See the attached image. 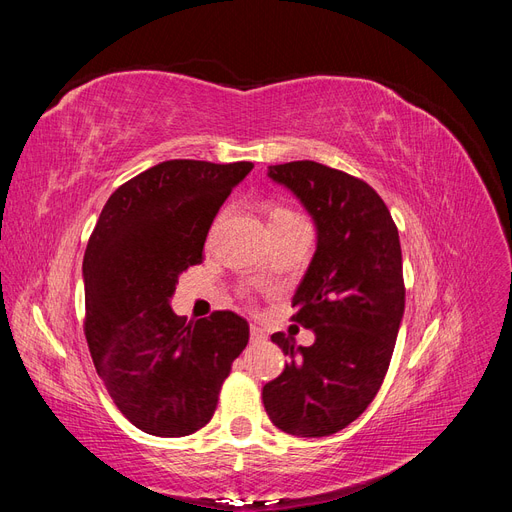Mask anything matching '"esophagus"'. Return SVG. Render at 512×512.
<instances>
[{
    "label": "esophagus",
    "instance_id": "obj_1",
    "mask_svg": "<svg viewBox=\"0 0 512 512\" xmlns=\"http://www.w3.org/2000/svg\"><path fill=\"white\" fill-rule=\"evenodd\" d=\"M267 339V333L262 331L260 327H256V324H252V329H250V342L252 344H260V342H265Z\"/></svg>",
    "mask_w": 512,
    "mask_h": 512
}]
</instances>
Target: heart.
Segmentation results:
<instances>
[{
    "instance_id": "heart-1",
    "label": "heart",
    "mask_w": 512,
    "mask_h": 512,
    "mask_svg": "<svg viewBox=\"0 0 512 512\" xmlns=\"http://www.w3.org/2000/svg\"><path fill=\"white\" fill-rule=\"evenodd\" d=\"M297 218H299V215L294 213V211H290V209H275L271 213L269 222H275V220H297Z\"/></svg>"
}]
</instances>
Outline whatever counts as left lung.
Masks as SVG:
<instances>
[{"label": "left lung", "mask_w": 512, "mask_h": 512, "mask_svg": "<svg viewBox=\"0 0 512 512\" xmlns=\"http://www.w3.org/2000/svg\"><path fill=\"white\" fill-rule=\"evenodd\" d=\"M269 177L301 198L318 228L290 318L316 342L271 335L290 363L265 384L262 404L277 429L322 438L356 421L389 371L406 307L399 232L378 192L344 170L299 160L269 166Z\"/></svg>", "instance_id": "obj_1"}]
</instances>
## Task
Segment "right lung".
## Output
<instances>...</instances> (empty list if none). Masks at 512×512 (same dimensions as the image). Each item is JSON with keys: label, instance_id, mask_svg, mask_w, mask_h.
Returning a JSON list of instances; mask_svg holds the SVG:
<instances>
[{"label": "right lung", "instance_id": "1", "mask_svg": "<svg viewBox=\"0 0 512 512\" xmlns=\"http://www.w3.org/2000/svg\"><path fill=\"white\" fill-rule=\"evenodd\" d=\"M252 162L168 160L111 194L85 258V337L119 412L145 433L181 438L218 408L250 339L235 312L185 322L170 309L179 275L203 262L215 213Z\"/></svg>", "mask_w": 512, "mask_h": 512}]
</instances>
